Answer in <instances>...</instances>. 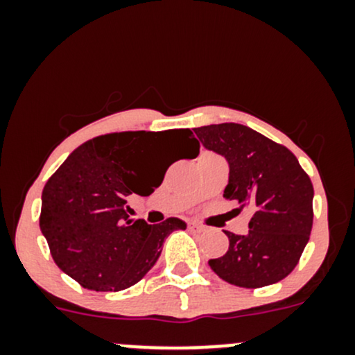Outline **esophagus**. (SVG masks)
I'll use <instances>...</instances> for the list:
<instances>
[{
    "instance_id": "obj_1",
    "label": "esophagus",
    "mask_w": 355,
    "mask_h": 355,
    "mask_svg": "<svg viewBox=\"0 0 355 355\" xmlns=\"http://www.w3.org/2000/svg\"><path fill=\"white\" fill-rule=\"evenodd\" d=\"M189 227H190L191 230H202V229H203V227L200 225V223L195 222V220H190V222H189Z\"/></svg>"
}]
</instances>
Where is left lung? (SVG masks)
Segmentation results:
<instances>
[{
  "label": "left lung",
  "mask_w": 355,
  "mask_h": 355,
  "mask_svg": "<svg viewBox=\"0 0 355 355\" xmlns=\"http://www.w3.org/2000/svg\"><path fill=\"white\" fill-rule=\"evenodd\" d=\"M195 135L229 164L223 197L252 210L248 234L225 232L229 250L210 259V268L237 287L259 288L280 282L294 270L311 237V178L291 150L245 125L200 126Z\"/></svg>",
  "instance_id": "obj_1"
}]
</instances>
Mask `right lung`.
<instances>
[{
    "instance_id": "add662e5",
    "label": "right lung",
    "mask_w": 355,
    "mask_h": 355,
    "mask_svg": "<svg viewBox=\"0 0 355 355\" xmlns=\"http://www.w3.org/2000/svg\"><path fill=\"white\" fill-rule=\"evenodd\" d=\"M173 140L187 144L190 158L198 155L189 128L110 133L80 145L46 182L40 229L56 266L81 287H132L155 266L165 239L187 229L177 217L157 225L133 220L126 207L128 195L160 187L166 168L158 172L157 157Z\"/></svg>"
}]
</instances>
